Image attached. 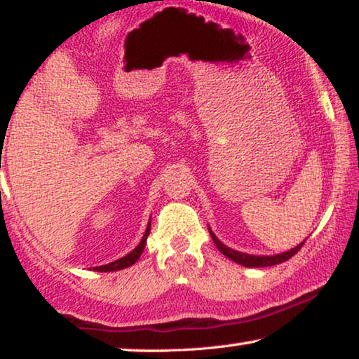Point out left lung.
Masks as SVG:
<instances>
[{
	"instance_id": "8db88e82",
	"label": "left lung",
	"mask_w": 359,
	"mask_h": 359,
	"mask_svg": "<svg viewBox=\"0 0 359 359\" xmlns=\"http://www.w3.org/2000/svg\"><path fill=\"white\" fill-rule=\"evenodd\" d=\"M209 233H210V237H212L215 247L219 248L220 253L225 255V257H227L229 259H232V262L242 264V266H247V268H264V266H273V264H279L283 262H287L289 258H292L294 255H296L299 250L302 248L304 242H306V240H304V242L299 243L297 247L287 250V252H284V253L266 257V255H248V253L237 252V250L229 248L227 245H224L222 242H220V240L215 237V233L210 229H209Z\"/></svg>"
}]
</instances>
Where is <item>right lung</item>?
I'll return each mask as SVG.
<instances>
[{
	"label": "right lung",
	"mask_w": 359,
	"mask_h": 359,
	"mask_svg": "<svg viewBox=\"0 0 359 359\" xmlns=\"http://www.w3.org/2000/svg\"><path fill=\"white\" fill-rule=\"evenodd\" d=\"M149 233H150V222H149V225H147L145 233H144V237H142L140 243L137 245V247L132 250L130 253H127L126 257L116 259V262L102 264V266H96V268H93V269H95V271H100V273H107V271H119V269H124L127 266H132V264H134L137 259L140 258V255L144 253V248H145L147 237H149Z\"/></svg>",
	"instance_id": "obj_1"
}]
</instances>
